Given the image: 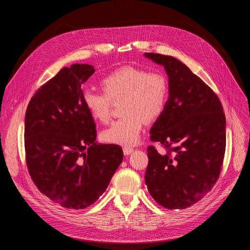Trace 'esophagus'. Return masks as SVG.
<instances>
[{"mask_svg": "<svg viewBox=\"0 0 250 250\" xmlns=\"http://www.w3.org/2000/svg\"><path fill=\"white\" fill-rule=\"evenodd\" d=\"M123 150H124L125 155H129L134 152V149L132 147H125Z\"/></svg>", "mask_w": 250, "mask_h": 250, "instance_id": "1", "label": "esophagus"}]
</instances>
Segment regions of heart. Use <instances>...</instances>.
I'll return each instance as SVG.
<instances>
[{
  "label": "heart",
  "instance_id": "obj_1",
  "mask_svg": "<svg viewBox=\"0 0 250 250\" xmlns=\"http://www.w3.org/2000/svg\"><path fill=\"white\" fill-rule=\"evenodd\" d=\"M101 87L103 92L83 91L84 106L94 121L106 124L112 102L123 100L121 112L124 115L101 133L104 142L122 146L135 145L146 121L153 122L163 113L169 96L168 81L162 73L132 65L105 76Z\"/></svg>",
  "mask_w": 250,
  "mask_h": 250
}]
</instances>
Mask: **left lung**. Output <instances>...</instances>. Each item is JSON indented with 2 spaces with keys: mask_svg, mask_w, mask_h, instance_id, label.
I'll return each mask as SVG.
<instances>
[{
  "mask_svg": "<svg viewBox=\"0 0 250 250\" xmlns=\"http://www.w3.org/2000/svg\"><path fill=\"white\" fill-rule=\"evenodd\" d=\"M145 57L164 65L169 98L150 140L166 154L147 148L145 181L152 198L170 209L201 201L217 182L226 149V120L219 97L177 59L153 52Z\"/></svg>",
  "mask_w": 250,
  "mask_h": 250,
  "instance_id": "8db88e82",
  "label": "left lung"
}]
</instances>
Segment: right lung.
Here are the masks:
<instances>
[{"mask_svg":"<svg viewBox=\"0 0 250 250\" xmlns=\"http://www.w3.org/2000/svg\"><path fill=\"white\" fill-rule=\"evenodd\" d=\"M94 72L86 63L62 68L35 92L25 114L29 175L49 200L72 209L94 204L124 159L121 146L95 143V123L82 98Z\"/></svg>","mask_w":250,"mask_h":250,"instance_id":"obj_1","label":"right lung"}]
</instances>
